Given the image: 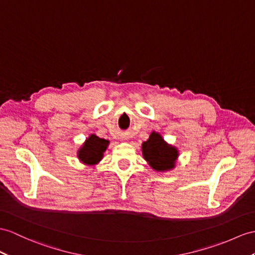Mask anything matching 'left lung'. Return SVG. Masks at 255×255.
Masks as SVG:
<instances>
[{
    "label": "left lung",
    "instance_id": "obj_1",
    "mask_svg": "<svg viewBox=\"0 0 255 255\" xmlns=\"http://www.w3.org/2000/svg\"><path fill=\"white\" fill-rule=\"evenodd\" d=\"M142 157L157 172L171 171L175 167L178 158V149L163 139L158 132H151L149 138L141 144Z\"/></svg>",
    "mask_w": 255,
    "mask_h": 255
}]
</instances>
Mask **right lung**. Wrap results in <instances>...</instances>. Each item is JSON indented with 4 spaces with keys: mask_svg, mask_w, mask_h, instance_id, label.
Listing matches in <instances>:
<instances>
[{
    "mask_svg": "<svg viewBox=\"0 0 255 255\" xmlns=\"http://www.w3.org/2000/svg\"><path fill=\"white\" fill-rule=\"evenodd\" d=\"M109 145V140L99 138L97 135L91 134L79 148L77 156L83 164L96 165L104 157V152Z\"/></svg>",
    "mask_w": 255,
    "mask_h": 255,
    "instance_id": "obj_1",
    "label": "right lung"
}]
</instances>
